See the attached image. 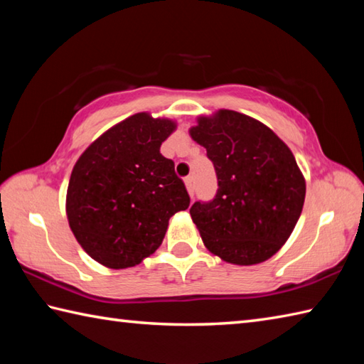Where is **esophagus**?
Masks as SVG:
<instances>
[{"label": "esophagus", "instance_id": "esophagus-1", "mask_svg": "<svg viewBox=\"0 0 364 364\" xmlns=\"http://www.w3.org/2000/svg\"><path fill=\"white\" fill-rule=\"evenodd\" d=\"M184 184H186L188 194H189L191 197H194V180H192V176H188L186 180H184Z\"/></svg>", "mask_w": 364, "mask_h": 364}]
</instances>
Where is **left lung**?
Returning a JSON list of instances; mask_svg holds the SVG:
<instances>
[{
	"mask_svg": "<svg viewBox=\"0 0 364 364\" xmlns=\"http://www.w3.org/2000/svg\"><path fill=\"white\" fill-rule=\"evenodd\" d=\"M192 141L206 149L219 189L191 218L205 247L236 266L269 259L296 228L306 183L291 149L264 123L236 111L198 115Z\"/></svg>",
	"mask_w": 364,
	"mask_h": 364,
	"instance_id": "obj_1",
	"label": "left lung"
}]
</instances>
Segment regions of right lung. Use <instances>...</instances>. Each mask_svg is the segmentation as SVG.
Returning <instances> with one entry per match:
<instances>
[{"mask_svg": "<svg viewBox=\"0 0 364 364\" xmlns=\"http://www.w3.org/2000/svg\"><path fill=\"white\" fill-rule=\"evenodd\" d=\"M176 122L137 112L98 136L75 162L65 214L76 241L109 269L134 267L158 250L168 219L189 196L161 144Z\"/></svg>", "mask_w": 364, "mask_h": 364, "instance_id": "obj_1", "label": "right lung"}]
</instances>
